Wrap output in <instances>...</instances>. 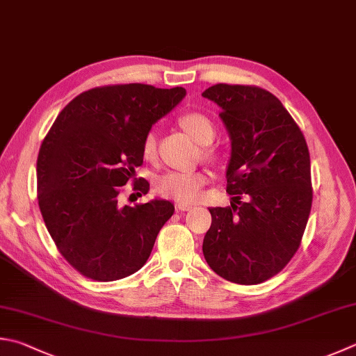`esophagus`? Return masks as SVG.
Returning <instances> with one entry per match:
<instances>
[{
	"mask_svg": "<svg viewBox=\"0 0 356 356\" xmlns=\"http://www.w3.org/2000/svg\"><path fill=\"white\" fill-rule=\"evenodd\" d=\"M177 209L178 211H181V212H186V211H191L192 209V204H189V203H184V201H177Z\"/></svg>",
	"mask_w": 356,
	"mask_h": 356,
	"instance_id": "esophagus-1",
	"label": "esophagus"
}]
</instances>
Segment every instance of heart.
I'll return each mask as SVG.
<instances>
[{"label": "heart", "mask_w": 356, "mask_h": 356, "mask_svg": "<svg viewBox=\"0 0 356 356\" xmlns=\"http://www.w3.org/2000/svg\"><path fill=\"white\" fill-rule=\"evenodd\" d=\"M178 124L187 135L201 145L211 144L216 138V127L212 120L201 113H186L179 116ZM156 153V136L149 131L143 139V155L152 159ZM211 155V152H206ZM207 177L203 172H169L159 177L156 181V191L159 195L172 198L184 203H195L203 193Z\"/></svg>", "instance_id": "obj_1"}]
</instances>
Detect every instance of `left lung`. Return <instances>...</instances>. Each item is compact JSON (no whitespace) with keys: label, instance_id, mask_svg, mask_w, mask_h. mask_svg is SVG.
Here are the masks:
<instances>
[{"label":"left lung","instance_id":"obj_1","mask_svg":"<svg viewBox=\"0 0 356 356\" xmlns=\"http://www.w3.org/2000/svg\"><path fill=\"white\" fill-rule=\"evenodd\" d=\"M201 96L220 106L229 133L226 192L234 195L231 206L209 209L204 259L229 282L261 284L291 260L310 216L305 138L282 102L259 86L217 83Z\"/></svg>","mask_w":356,"mask_h":356}]
</instances>
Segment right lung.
<instances>
[{
	"instance_id": "add662e5",
	"label": "right lung",
	"mask_w": 356,
	"mask_h": 356,
	"mask_svg": "<svg viewBox=\"0 0 356 356\" xmlns=\"http://www.w3.org/2000/svg\"><path fill=\"white\" fill-rule=\"evenodd\" d=\"M184 96L183 86H99L54 120L37 159L38 206L60 254L83 276L111 282L140 270L173 216L167 200L120 206L118 195L143 164L144 136Z\"/></svg>"
}]
</instances>
